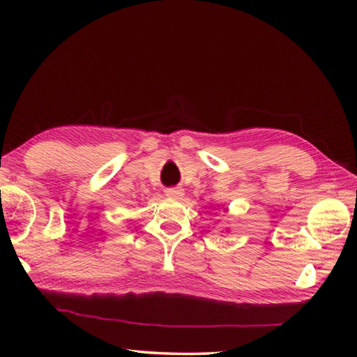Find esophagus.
<instances>
[{
	"instance_id": "1",
	"label": "esophagus",
	"mask_w": 357,
	"mask_h": 357,
	"mask_svg": "<svg viewBox=\"0 0 357 357\" xmlns=\"http://www.w3.org/2000/svg\"><path fill=\"white\" fill-rule=\"evenodd\" d=\"M165 195L170 198H176V200H181L184 197V190L179 189V187H170V189L165 190Z\"/></svg>"
}]
</instances>
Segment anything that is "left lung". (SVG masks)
Returning <instances> with one entry per match:
<instances>
[{
  "label": "left lung",
  "instance_id": "left-lung-1",
  "mask_svg": "<svg viewBox=\"0 0 357 357\" xmlns=\"http://www.w3.org/2000/svg\"><path fill=\"white\" fill-rule=\"evenodd\" d=\"M223 211H228V209H223Z\"/></svg>",
  "mask_w": 357,
  "mask_h": 357
}]
</instances>
